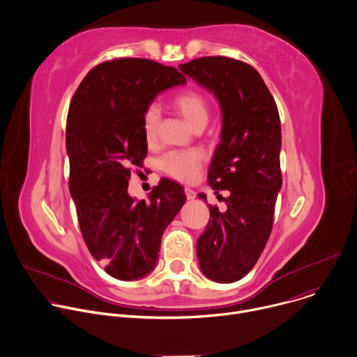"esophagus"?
<instances>
[{
  "mask_svg": "<svg viewBox=\"0 0 357 357\" xmlns=\"http://www.w3.org/2000/svg\"><path fill=\"white\" fill-rule=\"evenodd\" d=\"M185 195H186V199H188V200H193V199L196 197L195 190H192L190 188H185Z\"/></svg>",
  "mask_w": 357,
  "mask_h": 357,
  "instance_id": "obj_1",
  "label": "esophagus"
}]
</instances>
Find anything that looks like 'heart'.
Returning a JSON list of instances; mask_svg holds the SVG:
<instances>
[{
	"label": "heart",
	"mask_w": 357,
	"mask_h": 357,
	"mask_svg": "<svg viewBox=\"0 0 357 357\" xmlns=\"http://www.w3.org/2000/svg\"><path fill=\"white\" fill-rule=\"evenodd\" d=\"M175 110L185 119V121L193 128H205L209 121L211 110L208 100L197 91H185L174 98ZM160 124V110L157 106H149L142 116V132L146 141H154L157 137ZM205 160L200 149L189 151H171L161 158V167L171 176L189 182L196 175Z\"/></svg>",
	"instance_id": "heart-1"
}]
</instances>
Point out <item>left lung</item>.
<instances>
[{
    "label": "left lung",
    "mask_w": 357,
    "mask_h": 357,
    "mask_svg": "<svg viewBox=\"0 0 357 357\" xmlns=\"http://www.w3.org/2000/svg\"><path fill=\"white\" fill-rule=\"evenodd\" d=\"M179 69L211 91L222 112L220 142L208 179L215 193L229 190L227 208L209 206L211 220L196 241V254L205 277L230 284L251 271L273 229L282 185L278 109L260 73L244 62L209 56ZM197 197L208 202L205 193Z\"/></svg>",
    "instance_id": "8db88e82"
}]
</instances>
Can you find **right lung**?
Here are the masks:
<instances>
[{"mask_svg": "<svg viewBox=\"0 0 357 357\" xmlns=\"http://www.w3.org/2000/svg\"><path fill=\"white\" fill-rule=\"evenodd\" d=\"M185 83L175 68L124 58L91 69L70 101L66 151L79 226L93 259L121 281L155 268L162 234L186 200L169 179L146 202L128 193L130 165L146 155L144 112L160 93Z\"/></svg>", "mask_w": 357, "mask_h": 357, "instance_id": "right-lung-1", "label": "right lung"}]
</instances>
